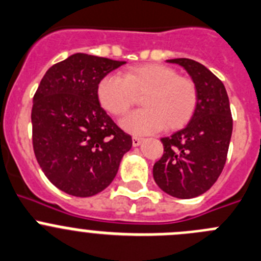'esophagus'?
<instances>
[{
  "instance_id": "obj_1",
  "label": "esophagus",
  "mask_w": 261,
  "mask_h": 261,
  "mask_svg": "<svg viewBox=\"0 0 261 261\" xmlns=\"http://www.w3.org/2000/svg\"><path fill=\"white\" fill-rule=\"evenodd\" d=\"M143 138H139V136H134L133 138V145L134 147H138V145L142 144Z\"/></svg>"
}]
</instances>
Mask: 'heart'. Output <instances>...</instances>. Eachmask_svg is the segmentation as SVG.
<instances>
[{
    "label": "heart",
    "instance_id": "b5f03b06",
    "mask_svg": "<svg viewBox=\"0 0 261 261\" xmlns=\"http://www.w3.org/2000/svg\"><path fill=\"white\" fill-rule=\"evenodd\" d=\"M143 93L144 108L121 121L122 127L136 135H147L164 127H182L191 119L198 104L194 82L159 63L131 67L123 76L109 74L97 86L98 101L114 116L127 113L135 104L136 96Z\"/></svg>",
    "mask_w": 261,
    "mask_h": 261
}]
</instances>
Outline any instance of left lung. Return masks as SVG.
Segmentation results:
<instances>
[{
	"label": "left lung",
	"instance_id": "8db88e82",
	"mask_svg": "<svg viewBox=\"0 0 261 261\" xmlns=\"http://www.w3.org/2000/svg\"><path fill=\"white\" fill-rule=\"evenodd\" d=\"M189 72L198 91L191 121L163 138V157L153 165L157 186L179 199H191L211 189L226 163L233 118L222 82L201 63L189 58L168 60Z\"/></svg>",
	"mask_w": 261,
	"mask_h": 261
}]
</instances>
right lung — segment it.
Wrapping results in <instances>:
<instances>
[{"instance_id":"right-lung-1","label":"right lung","mask_w":261,"mask_h":261,"mask_svg":"<svg viewBox=\"0 0 261 261\" xmlns=\"http://www.w3.org/2000/svg\"><path fill=\"white\" fill-rule=\"evenodd\" d=\"M75 53L41 79L32 105V144L40 168L61 191L87 198L109 186L133 139L100 105L97 86L125 65Z\"/></svg>"}]
</instances>
